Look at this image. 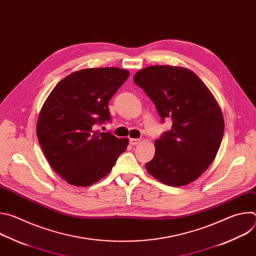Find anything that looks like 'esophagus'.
I'll list each match as a JSON object with an SVG mask.
<instances>
[{
  "label": "esophagus",
  "instance_id": "esophagus-1",
  "mask_svg": "<svg viewBox=\"0 0 256 256\" xmlns=\"http://www.w3.org/2000/svg\"><path fill=\"white\" fill-rule=\"evenodd\" d=\"M142 142V138H130V144L134 146V144H138Z\"/></svg>",
  "mask_w": 256,
  "mask_h": 256
}]
</instances>
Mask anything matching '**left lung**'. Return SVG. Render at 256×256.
<instances>
[{"label":"left lung","instance_id":"obj_1","mask_svg":"<svg viewBox=\"0 0 256 256\" xmlns=\"http://www.w3.org/2000/svg\"><path fill=\"white\" fill-rule=\"evenodd\" d=\"M134 82L154 102L170 130L155 140V156L146 169L160 182L184 186L198 178L214 161L224 134V118L216 99L190 70L151 66Z\"/></svg>","mask_w":256,"mask_h":256}]
</instances>
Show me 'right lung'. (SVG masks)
Segmentation results:
<instances>
[{
    "instance_id": "add662e5",
    "label": "right lung",
    "mask_w": 256,
    "mask_h": 256,
    "mask_svg": "<svg viewBox=\"0 0 256 256\" xmlns=\"http://www.w3.org/2000/svg\"><path fill=\"white\" fill-rule=\"evenodd\" d=\"M128 76L118 68L80 70L62 79L46 100L36 134L48 163L70 184H95L126 151L128 138L95 128L110 122L108 102Z\"/></svg>"
}]
</instances>
